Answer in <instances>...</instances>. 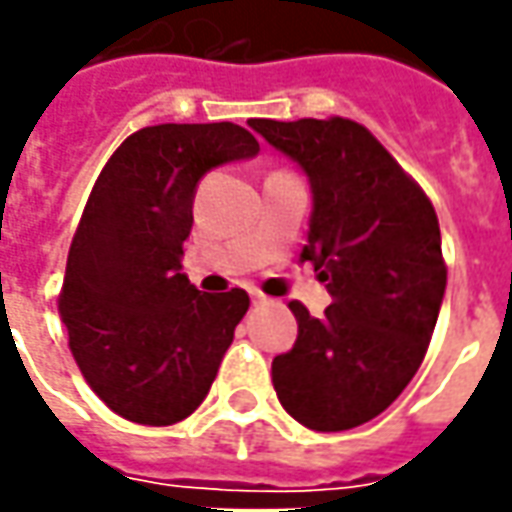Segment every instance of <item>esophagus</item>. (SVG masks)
Segmentation results:
<instances>
[{"label": "esophagus", "mask_w": 512, "mask_h": 512, "mask_svg": "<svg viewBox=\"0 0 512 512\" xmlns=\"http://www.w3.org/2000/svg\"><path fill=\"white\" fill-rule=\"evenodd\" d=\"M250 301H253V304H256V307H259V304H264V301H267V298H264L262 293H259V290H250Z\"/></svg>", "instance_id": "1"}]
</instances>
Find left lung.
Instances as JSON below:
<instances>
[{
	"label": "left lung",
	"instance_id": "left-lung-1",
	"mask_svg": "<svg viewBox=\"0 0 512 512\" xmlns=\"http://www.w3.org/2000/svg\"><path fill=\"white\" fill-rule=\"evenodd\" d=\"M312 188L301 262L327 281L321 318L298 301V338L273 358L284 411L312 431L375 420L417 375L445 296L440 222L420 185L349 118L248 120Z\"/></svg>",
	"mask_w": 512,
	"mask_h": 512
}]
</instances>
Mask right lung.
<instances>
[{"instance_id": "right-lung-1", "label": "right lung", "mask_w": 512, "mask_h": 512, "mask_svg": "<svg viewBox=\"0 0 512 512\" xmlns=\"http://www.w3.org/2000/svg\"><path fill=\"white\" fill-rule=\"evenodd\" d=\"M259 154L236 123H160L106 160L72 236L58 312L89 389L140 425L197 411L245 318V290L183 273L194 194L211 168Z\"/></svg>"}]
</instances>
